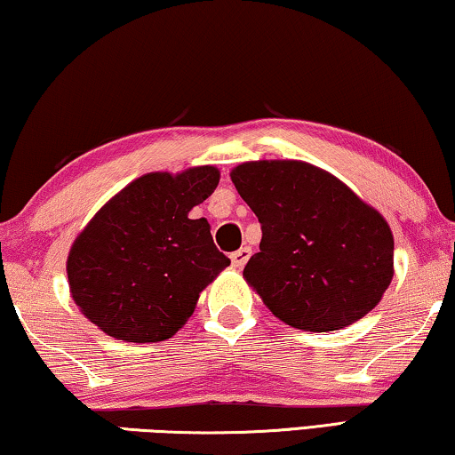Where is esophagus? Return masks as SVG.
I'll return each mask as SVG.
<instances>
[{"label": "esophagus", "mask_w": 455, "mask_h": 455, "mask_svg": "<svg viewBox=\"0 0 455 455\" xmlns=\"http://www.w3.org/2000/svg\"><path fill=\"white\" fill-rule=\"evenodd\" d=\"M250 256H251V250L248 246H243V248H240L237 251H234V254L229 256V258H232V267L234 268H242L243 264L248 262Z\"/></svg>", "instance_id": "1"}]
</instances>
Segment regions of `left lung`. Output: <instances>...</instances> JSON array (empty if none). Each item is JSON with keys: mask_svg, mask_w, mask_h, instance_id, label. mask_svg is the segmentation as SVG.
Returning <instances> with one entry per match:
<instances>
[{"mask_svg": "<svg viewBox=\"0 0 455 455\" xmlns=\"http://www.w3.org/2000/svg\"><path fill=\"white\" fill-rule=\"evenodd\" d=\"M229 177L262 226L243 278L272 315L321 333L380 303L395 275L393 232L352 188L303 160H250Z\"/></svg>", "mask_w": 455, "mask_h": 455, "instance_id": "left-lung-1", "label": "left lung"}]
</instances>
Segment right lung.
I'll return each mask as SVG.
<instances>
[{
  "mask_svg": "<svg viewBox=\"0 0 455 455\" xmlns=\"http://www.w3.org/2000/svg\"><path fill=\"white\" fill-rule=\"evenodd\" d=\"M218 183L209 164L148 172L93 215L67 258L71 297L91 323L134 344L164 341L187 323L201 291L229 267L207 220L188 218Z\"/></svg>",
  "mask_w": 455,
  "mask_h": 455,
  "instance_id": "add662e5",
  "label": "right lung"
}]
</instances>
